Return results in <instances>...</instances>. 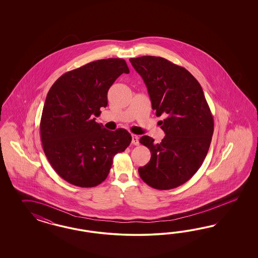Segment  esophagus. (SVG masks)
Masks as SVG:
<instances>
[{
  "mask_svg": "<svg viewBox=\"0 0 258 258\" xmlns=\"http://www.w3.org/2000/svg\"><path fill=\"white\" fill-rule=\"evenodd\" d=\"M132 143L134 146H138L139 145V137L135 134L132 135Z\"/></svg>",
  "mask_w": 258,
  "mask_h": 258,
  "instance_id": "34e87169",
  "label": "esophagus"
}]
</instances>
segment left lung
I'll return each mask as SVG.
<instances>
[{
    "label": "left lung",
    "mask_w": 258,
    "mask_h": 258,
    "mask_svg": "<svg viewBox=\"0 0 258 258\" xmlns=\"http://www.w3.org/2000/svg\"><path fill=\"white\" fill-rule=\"evenodd\" d=\"M130 61L148 88L152 109L165 133L161 143L149 136L140 143L151 158L138 169L149 186L167 190L178 187L202 166L211 144L214 119L201 84L186 69L164 57L144 55Z\"/></svg>",
    "instance_id": "left-lung-1"
}]
</instances>
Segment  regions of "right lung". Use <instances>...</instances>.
<instances>
[{"label":"right lung","mask_w":258,"mask_h":258,"mask_svg":"<svg viewBox=\"0 0 258 258\" xmlns=\"http://www.w3.org/2000/svg\"><path fill=\"white\" fill-rule=\"evenodd\" d=\"M130 70L122 58L95 60L65 73L47 94L40 139L50 164L63 180L94 187L106 180L113 157L124 151L132 135L95 122L107 107L110 86Z\"/></svg>","instance_id":"add662e5"}]
</instances>
